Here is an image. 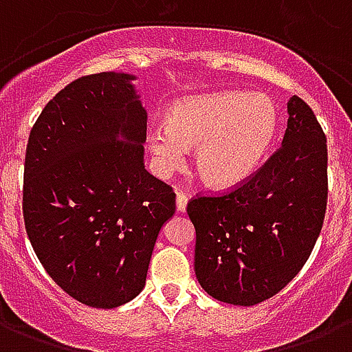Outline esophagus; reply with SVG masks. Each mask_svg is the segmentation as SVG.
<instances>
[{"label": "esophagus", "instance_id": "obj_1", "mask_svg": "<svg viewBox=\"0 0 352 352\" xmlns=\"http://www.w3.org/2000/svg\"><path fill=\"white\" fill-rule=\"evenodd\" d=\"M187 201H189V196L185 192H182V190H178V194H176V207H178L179 212H185V209H187Z\"/></svg>", "mask_w": 352, "mask_h": 352}]
</instances>
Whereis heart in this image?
Masks as SVG:
<instances>
[{"mask_svg": "<svg viewBox=\"0 0 352 352\" xmlns=\"http://www.w3.org/2000/svg\"><path fill=\"white\" fill-rule=\"evenodd\" d=\"M280 125L276 103L261 92L221 91L184 98L167 112V125L147 132L158 176L168 178L196 145L194 168L205 184L229 189L258 170Z\"/></svg>", "mask_w": 352, "mask_h": 352, "instance_id": "1", "label": "heart"}]
</instances>
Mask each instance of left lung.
Wrapping results in <instances>:
<instances>
[{"label":"left lung","instance_id":"obj_1","mask_svg":"<svg viewBox=\"0 0 352 352\" xmlns=\"http://www.w3.org/2000/svg\"><path fill=\"white\" fill-rule=\"evenodd\" d=\"M282 147L236 189L196 196L194 271L216 300L256 305L282 291L311 256L327 209V138L292 96Z\"/></svg>","mask_w":352,"mask_h":352}]
</instances>
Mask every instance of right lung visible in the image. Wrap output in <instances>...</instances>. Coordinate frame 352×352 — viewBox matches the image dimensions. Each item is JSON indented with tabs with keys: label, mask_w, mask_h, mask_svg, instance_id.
I'll return each instance as SVG.
<instances>
[{
	"label": "right lung",
	"mask_w": 352,
	"mask_h": 352,
	"mask_svg": "<svg viewBox=\"0 0 352 352\" xmlns=\"http://www.w3.org/2000/svg\"><path fill=\"white\" fill-rule=\"evenodd\" d=\"M136 76L78 78L45 105L30 131L23 220L49 276L89 307L112 309L145 287L173 187L143 165L147 112Z\"/></svg>",
	"instance_id": "add662e5"
}]
</instances>
